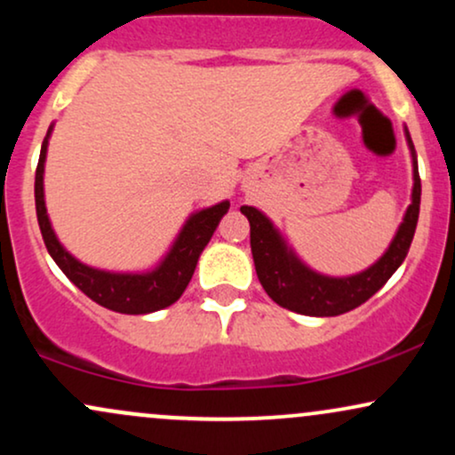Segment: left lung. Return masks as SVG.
<instances>
[{
  "label": "left lung",
  "mask_w": 455,
  "mask_h": 455,
  "mask_svg": "<svg viewBox=\"0 0 455 455\" xmlns=\"http://www.w3.org/2000/svg\"><path fill=\"white\" fill-rule=\"evenodd\" d=\"M406 139H409V148L412 151V181H415L412 201L387 252L362 274L348 275V278H329V275L307 269L286 248L280 233L263 213L254 207H242V213L250 222V248H252L257 275L265 293L275 304L286 310H293L297 315L338 316L368 301L394 275V271L409 254L421 203L419 169H417L415 149H412L409 132H406Z\"/></svg>",
  "instance_id": "1"
}]
</instances>
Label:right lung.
Instances as JSON below:
<instances>
[{"mask_svg": "<svg viewBox=\"0 0 455 455\" xmlns=\"http://www.w3.org/2000/svg\"><path fill=\"white\" fill-rule=\"evenodd\" d=\"M49 134H46L43 149H40L38 166H36L34 192L40 233H43L46 250H49L55 263L60 265V269L90 299L113 312H122V315H148V312L162 310V307L175 304L186 291L192 274H195L196 260L201 257L203 248L210 243L218 222L228 212V201H222L218 205L210 207V210H201L195 216H190V220L181 228L180 237L175 239L171 252L149 274H111V271L87 267V265H83L72 254H68L64 245L57 242L53 228H51L49 216H46L43 175Z\"/></svg>", "mask_w": 455, "mask_h": 455, "instance_id": "add662e5", "label": "right lung"}]
</instances>
